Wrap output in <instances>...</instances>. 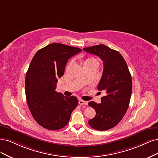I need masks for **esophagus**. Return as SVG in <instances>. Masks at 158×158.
I'll return each mask as SVG.
<instances>
[{
  "instance_id": "34e87169",
  "label": "esophagus",
  "mask_w": 158,
  "mask_h": 158,
  "mask_svg": "<svg viewBox=\"0 0 158 158\" xmlns=\"http://www.w3.org/2000/svg\"><path fill=\"white\" fill-rule=\"evenodd\" d=\"M79 104L80 105H86L88 104V102L86 101H85V100H79Z\"/></svg>"
}]
</instances>
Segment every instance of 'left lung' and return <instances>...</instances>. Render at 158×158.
I'll return each mask as SVG.
<instances>
[{"instance_id":"8db88e82","label":"left lung","mask_w":158,"mask_h":158,"mask_svg":"<svg viewBox=\"0 0 158 158\" xmlns=\"http://www.w3.org/2000/svg\"><path fill=\"white\" fill-rule=\"evenodd\" d=\"M83 50L100 58L104 65L98 89L104 90L106 95L101 98V104L94 101L89 102V106L96 111L95 117L89 121V124L96 130H108L119 123L129 108L132 92L131 75L125 60L118 51L104 44Z\"/></svg>"}]
</instances>
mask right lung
Listing matches in <instances>:
<instances>
[{"label":"right lung","instance_id":"1","mask_svg":"<svg viewBox=\"0 0 158 158\" xmlns=\"http://www.w3.org/2000/svg\"><path fill=\"white\" fill-rule=\"evenodd\" d=\"M80 52L77 47L52 43L38 50L29 65L25 81L27 102L34 119L45 129H62L77 106L75 96H64L55 90L68 60Z\"/></svg>","mask_w":158,"mask_h":158}]
</instances>
